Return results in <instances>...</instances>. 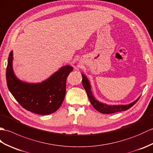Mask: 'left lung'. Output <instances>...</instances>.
<instances>
[{"label":"left lung","mask_w":153,"mask_h":153,"mask_svg":"<svg viewBox=\"0 0 153 153\" xmlns=\"http://www.w3.org/2000/svg\"><path fill=\"white\" fill-rule=\"evenodd\" d=\"M82 75V85L85 89L88 97L89 98L90 103L91 105L94 107L95 109H96L97 111L100 112L101 113L103 114H111L117 112H120L124 111L129 109L130 107H131L133 105L137 102V101L140 99V97L138 98L137 100L134 101L133 103H131L127 105H108L106 104L101 103L99 101H97L96 100H95L94 97L91 91V88L89 81L87 79V78L84 75Z\"/></svg>","instance_id":"8db88e82"}]
</instances>
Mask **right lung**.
Masks as SVG:
<instances>
[{
	"label": "right lung",
	"instance_id": "1",
	"mask_svg": "<svg viewBox=\"0 0 153 153\" xmlns=\"http://www.w3.org/2000/svg\"><path fill=\"white\" fill-rule=\"evenodd\" d=\"M12 51L8 56L6 82L12 96L21 106L33 113L46 115L56 112L62 105L66 93V80L73 67L67 65L39 84L23 82L12 69Z\"/></svg>",
	"mask_w": 153,
	"mask_h": 153
}]
</instances>
